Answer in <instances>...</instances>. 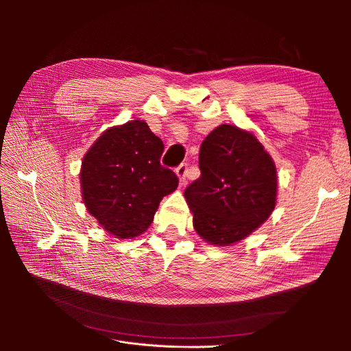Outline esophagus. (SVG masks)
I'll return each mask as SVG.
<instances>
[{
	"label": "esophagus",
	"mask_w": 351,
	"mask_h": 351,
	"mask_svg": "<svg viewBox=\"0 0 351 351\" xmlns=\"http://www.w3.org/2000/svg\"><path fill=\"white\" fill-rule=\"evenodd\" d=\"M176 174L180 180V184L184 186L187 182H186V174H187V164H182L180 167H177L176 169Z\"/></svg>",
	"instance_id": "obj_1"
}]
</instances>
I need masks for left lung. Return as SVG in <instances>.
Segmentation results:
<instances>
[{"label":"left lung","instance_id":"8db88e82","mask_svg":"<svg viewBox=\"0 0 351 351\" xmlns=\"http://www.w3.org/2000/svg\"><path fill=\"white\" fill-rule=\"evenodd\" d=\"M199 168L184 197L202 240L231 246L269 218L277 205V168L252 132L218 125L200 145Z\"/></svg>","mask_w":351,"mask_h":351}]
</instances>
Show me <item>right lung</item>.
<instances>
[{"label":"right lung","mask_w":351,"mask_h":351,"mask_svg":"<svg viewBox=\"0 0 351 351\" xmlns=\"http://www.w3.org/2000/svg\"><path fill=\"white\" fill-rule=\"evenodd\" d=\"M164 143L143 120L105 130L84 154L82 199L89 214L117 239L141 236L152 224L159 202L178 178L159 164Z\"/></svg>","instance_id":"1"}]
</instances>
